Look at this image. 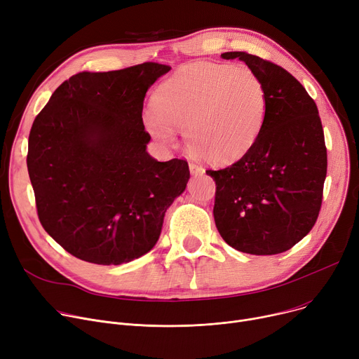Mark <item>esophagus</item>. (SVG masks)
Returning a JSON list of instances; mask_svg holds the SVG:
<instances>
[{"label":"esophagus","mask_w":359,"mask_h":359,"mask_svg":"<svg viewBox=\"0 0 359 359\" xmlns=\"http://www.w3.org/2000/svg\"><path fill=\"white\" fill-rule=\"evenodd\" d=\"M189 172H191V175H203L204 174V170L201 166H198L197 163H189Z\"/></svg>","instance_id":"obj_1"}]
</instances>
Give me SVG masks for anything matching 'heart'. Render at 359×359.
Masks as SVG:
<instances>
[{"label":"heart","instance_id":"1","mask_svg":"<svg viewBox=\"0 0 359 359\" xmlns=\"http://www.w3.org/2000/svg\"><path fill=\"white\" fill-rule=\"evenodd\" d=\"M146 111V130L174 144L184 129L188 149L207 162L226 165L242 159L264 130L268 93L261 76L248 67L203 62L180 69L165 81Z\"/></svg>","mask_w":359,"mask_h":359}]
</instances>
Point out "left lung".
Returning <instances> with one entry per match:
<instances>
[{
  "label": "left lung",
  "mask_w": 359,
  "mask_h": 359,
  "mask_svg": "<svg viewBox=\"0 0 359 359\" xmlns=\"http://www.w3.org/2000/svg\"><path fill=\"white\" fill-rule=\"evenodd\" d=\"M239 59L265 83L268 114L257 144L238 162L205 171L216 181L215 222L223 241L250 255H276L318 220L327 170L318 107L284 68L246 52Z\"/></svg>",
  "instance_id": "obj_1"
}]
</instances>
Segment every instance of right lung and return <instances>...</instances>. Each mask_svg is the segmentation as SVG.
<instances>
[{
	"mask_svg": "<svg viewBox=\"0 0 359 359\" xmlns=\"http://www.w3.org/2000/svg\"><path fill=\"white\" fill-rule=\"evenodd\" d=\"M155 62L79 72L56 88L33 121L27 170L39 220L71 255L120 265L158 242L165 212L189 180L184 159L146 152L143 100L170 72Z\"/></svg>",
	"mask_w": 359,
	"mask_h": 359,
	"instance_id": "add662e5",
	"label": "right lung"
}]
</instances>
